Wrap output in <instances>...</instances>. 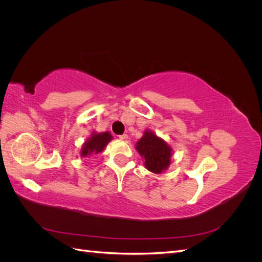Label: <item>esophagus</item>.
Masks as SVG:
<instances>
[{"mask_svg":"<svg viewBox=\"0 0 262 262\" xmlns=\"http://www.w3.org/2000/svg\"><path fill=\"white\" fill-rule=\"evenodd\" d=\"M119 138H120V140H128V134H121V136H119Z\"/></svg>","mask_w":262,"mask_h":262,"instance_id":"1","label":"esophagus"}]
</instances>
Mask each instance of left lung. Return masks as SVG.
<instances>
[{"instance_id":"left-lung-1","label":"left lung","mask_w":262,"mask_h":262,"mask_svg":"<svg viewBox=\"0 0 262 262\" xmlns=\"http://www.w3.org/2000/svg\"><path fill=\"white\" fill-rule=\"evenodd\" d=\"M138 152L144 157L146 168L155 173H161L170 164L171 148L166 142L156 137L152 131H145L137 143Z\"/></svg>"}]
</instances>
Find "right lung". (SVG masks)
Segmentation results:
<instances>
[{
  "mask_svg": "<svg viewBox=\"0 0 262 262\" xmlns=\"http://www.w3.org/2000/svg\"><path fill=\"white\" fill-rule=\"evenodd\" d=\"M113 139L112 134L109 132L102 133H93L92 137L85 142V144L82 147L81 156L86 157L92 154H98L105 146L108 144V142Z\"/></svg>",
  "mask_w": 262,
  "mask_h": 262,
  "instance_id": "1",
  "label": "right lung"
}]
</instances>
